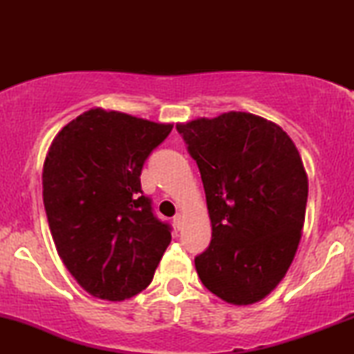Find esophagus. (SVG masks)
Listing matches in <instances>:
<instances>
[{"instance_id":"esophagus-1","label":"esophagus","mask_w":354,"mask_h":354,"mask_svg":"<svg viewBox=\"0 0 354 354\" xmlns=\"http://www.w3.org/2000/svg\"><path fill=\"white\" fill-rule=\"evenodd\" d=\"M182 222H183V216L182 214H177L176 217H174V224H176L177 229H180Z\"/></svg>"}]
</instances>
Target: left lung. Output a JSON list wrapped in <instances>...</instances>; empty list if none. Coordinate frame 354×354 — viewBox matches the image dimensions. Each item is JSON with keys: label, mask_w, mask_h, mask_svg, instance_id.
I'll use <instances>...</instances> for the list:
<instances>
[{"label": "left lung", "mask_w": 354, "mask_h": 354, "mask_svg": "<svg viewBox=\"0 0 354 354\" xmlns=\"http://www.w3.org/2000/svg\"><path fill=\"white\" fill-rule=\"evenodd\" d=\"M200 169L212 225L195 258L205 287L232 304L268 297L298 250L308 176L292 138L250 113L177 124Z\"/></svg>", "instance_id": "1"}]
</instances>
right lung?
Returning a JSON list of instances; mask_svg holds the SVG:
<instances>
[{
	"mask_svg": "<svg viewBox=\"0 0 354 354\" xmlns=\"http://www.w3.org/2000/svg\"><path fill=\"white\" fill-rule=\"evenodd\" d=\"M172 124L90 109L62 127L43 166V203L57 254L80 287L122 301L151 283L171 243L140 176Z\"/></svg>",
	"mask_w": 354,
	"mask_h": 354,
	"instance_id": "right-lung-1",
	"label": "right lung"
}]
</instances>
